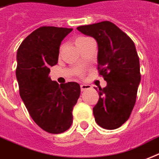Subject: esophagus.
<instances>
[{
	"label": "esophagus",
	"instance_id": "1",
	"mask_svg": "<svg viewBox=\"0 0 159 159\" xmlns=\"http://www.w3.org/2000/svg\"><path fill=\"white\" fill-rule=\"evenodd\" d=\"M91 88V86L88 84H81V90L82 92L83 91H86L88 90V89H90Z\"/></svg>",
	"mask_w": 159,
	"mask_h": 159
}]
</instances>
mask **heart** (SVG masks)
Listing matches in <instances>:
<instances>
[{
  "label": "heart",
  "instance_id": "b5f03b06",
  "mask_svg": "<svg viewBox=\"0 0 159 159\" xmlns=\"http://www.w3.org/2000/svg\"><path fill=\"white\" fill-rule=\"evenodd\" d=\"M88 39V37H85V36H80V37H78L77 40H76V44H77V43H79V42H83V41H85V40Z\"/></svg>",
  "mask_w": 159,
  "mask_h": 159
}]
</instances>
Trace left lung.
<instances>
[{"label":"left lung","mask_w":159,"mask_h":159,"mask_svg":"<svg viewBox=\"0 0 159 159\" xmlns=\"http://www.w3.org/2000/svg\"><path fill=\"white\" fill-rule=\"evenodd\" d=\"M77 29L98 42V69L107 82L104 88H95L99 95L98 102L93 107L96 123L105 129H116L130 117L141 81L139 57L134 42L107 20Z\"/></svg>","instance_id":"obj_1"}]
</instances>
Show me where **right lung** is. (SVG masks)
Masks as SVG:
<instances>
[{"instance_id":"obj_1","label":"right lung","mask_w":159,"mask_h":159,"mask_svg":"<svg viewBox=\"0 0 159 159\" xmlns=\"http://www.w3.org/2000/svg\"><path fill=\"white\" fill-rule=\"evenodd\" d=\"M72 28L42 26L32 31L17 50L16 76L20 96L35 123L47 133H61L72 123V110L79 98L77 82L59 85L49 77L57 65L61 41Z\"/></svg>"}]
</instances>
